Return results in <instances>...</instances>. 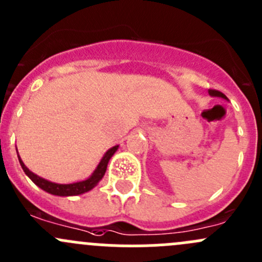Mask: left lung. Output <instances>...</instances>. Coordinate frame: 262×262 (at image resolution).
<instances>
[{
  "instance_id": "8db88e82",
  "label": "left lung",
  "mask_w": 262,
  "mask_h": 262,
  "mask_svg": "<svg viewBox=\"0 0 262 262\" xmlns=\"http://www.w3.org/2000/svg\"><path fill=\"white\" fill-rule=\"evenodd\" d=\"M208 92H209L210 96H213V97H222V99H224V100H228L227 99L226 95H224L223 92L218 91V90H208Z\"/></svg>"
}]
</instances>
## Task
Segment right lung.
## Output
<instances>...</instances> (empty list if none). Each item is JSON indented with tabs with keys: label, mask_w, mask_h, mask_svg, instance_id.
Listing matches in <instances>:
<instances>
[{
	"label": "right lung",
	"mask_w": 262,
	"mask_h": 262,
	"mask_svg": "<svg viewBox=\"0 0 262 262\" xmlns=\"http://www.w3.org/2000/svg\"><path fill=\"white\" fill-rule=\"evenodd\" d=\"M119 146H114L112 147L110 149H107L105 152V155L102 156V158L100 160L99 165L97 167L95 168L94 172L91 173L90 178H87L86 180H82V181H77V182H72V184H57V182H52L46 180L43 178H39L38 175H35L34 172H31L25 165H24L23 160L20 158L17 153V157H18V162H20L21 167H23L24 172L28 175V178L30 179L36 186L40 187L41 190L44 191L49 192L52 195H57V196H73V195H81L84 194V192L90 191V190L94 189L101 179L104 178L105 172H106V168H107V163H109L110 158L114 156V153L116 152Z\"/></svg>",
	"instance_id": "add662e5"
}]
</instances>
